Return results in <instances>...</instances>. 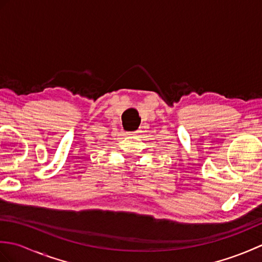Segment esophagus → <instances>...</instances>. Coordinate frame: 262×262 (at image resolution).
I'll list each match as a JSON object with an SVG mask.
<instances>
[{"label": "esophagus", "mask_w": 262, "mask_h": 262, "mask_svg": "<svg viewBox=\"0 0 262 262\" xmlns=\"http://www.w3.org/2000/svg\"><path fill=\"white\" fill-rule=\"evenodd\" d=\"M140 133H141V130H136V132L133 133V135H138V134H140Z\"/></svg>", "instance_id": "1"}]
</instances>
